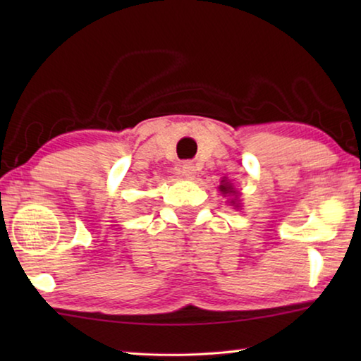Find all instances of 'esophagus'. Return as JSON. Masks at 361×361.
<instances>
[{
    "mask_svg": "<svg viewBox=\"0 0 361 361\" xmlns=\"http://www.w3.org/2000/svg\"><path fill=\"white\" fill-rule=\"evenodd\" d=\"M183 173H185L186 178L192 180L195 176V166L192 162H185L183 164Z\"/></svg>",
    "mask_w": 361,
    "mask_h": 361,
    "instance_id": "obj_1",
    "label": "esophagus"
}]
</instances>
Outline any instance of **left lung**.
I'll list each match as a JSON object with an SVG mask.
<instances>
[{"label":"left lung","mask_w":361,"mask_h":361,"mask_svg":"<svg viewBox=\"0 0 361 361\" xmlns=\"http://www.w3.org/2000/svg\"><path fill=\"white\" fill-rule=\"evenodd\" d=\"M219 191H221L223 194H232V192H234V188H232L229 183H226V185L219 186ZM234 202H235V200H232V204H234Z\"/></svg>","instance_id":"1"}]
</instances>
